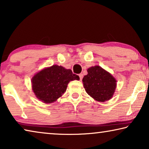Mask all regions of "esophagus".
I'll list each match as a JSON object with an SVG mask.
<instances>
[{"mask_svg": "<svg viewBox=\"0 0 149 149\" xmlns=\"http://www.w3.org/2000/svg\"><path fill=\"white\" fill-rule=\"evenodd\" d=\"M79 79H80V80H81L82 78H83V74H79Z\"/></svg>", "mask_w": 149, "mask_h": 149, "instance_id": "obj_1", "label": "esophagus"}]
</instances>
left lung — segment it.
Wrapping results in <instances>:
<instances>
[{
  "mask_svg": "<svg viewBox=\"0 0 149 149\" xmlns=\"http://www.w3.org/2000/svg\"><path fill=\"white\" fill-rule=\"evenodd\" d=\"M87 71L88 74L82 79L87 94L101 102L112 98L116 88V80L112 74L98 65L88 68Z\"/></svg>",
  "mask_w": 149,
  "mask_h": 149,
  "instance_id": "obj_1",
  "label": "left lung"
}]
</instances>
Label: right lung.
Returning a JSON list of instances; mask_svg holds the SVG:
<instances>
[{
	"label": "right lung",
	"mask_w": 149,
	"mask_h": 149,
	"mask_svg": "<svg viewBox=\"0 0 149 149\" xmlns=\"http://www.w3.org/2000/svg\"><path fill=\"white\" fill-rule=\"evenodd\" d=\"M79 79L78 75L73 74L71 70L53 65L40 71L32 77V89L39 100L50 104L65 92L69 82Z\"/></svg>",
	"instance_id": "add662e5"
}]
</instances>
